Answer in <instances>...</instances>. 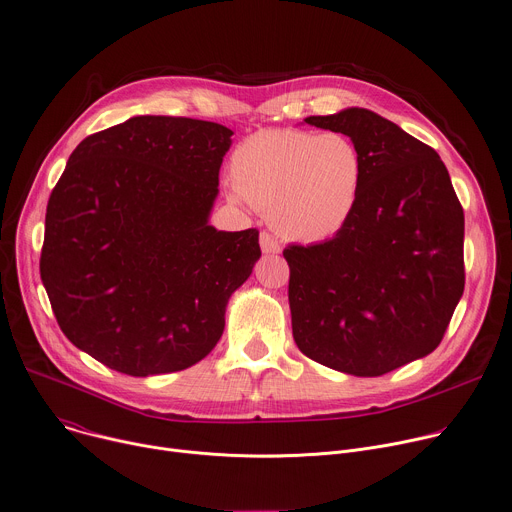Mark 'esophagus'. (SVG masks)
Segmentation results:
<instances>
[{
  "instance_id": "esophagus-1",
  "label": "esophagus",
  "mask_w": 512,
  "mask_h": 512,
  "mask_svg": "<svg viewBox=\"0 0 512 512\" xmlns=\"http://www.w3.org/2000/svg\"><path fill=\"white\" fill-rule=\"evenodd\" d=\"M259 245H261V251H263L265 255H275V253L282 251L280 243H277V239H273V237L269 235V232H261Z\"/></svg>"
}]
</instances>
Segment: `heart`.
I'll use <instances>...</instances> for the list:
<instances>
[{
    "label": "heart",
    "mask_w": 512,
    "mask_h": 512,
    "mask_svg": "<svg viewBox=\"0 0 512 512\" xmlns=\"http://www.w3.org/2000/svg\"><path fill=\"white\" fill-rule=\"evenodd\" d=\"M232 202L269 214L284 237L316 243L333 237L355 210L363 157L341 132L259 130L230 157Z\"/></svg>",
    "instance_id": "obj_1"
}]
</instances>
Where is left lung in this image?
<instances>
[{"label": "left lung", "mask_w": 512, "mask_h": 512, "mask_svg": "<svg viewBox=\"0 0 512 512\" xmlns=\"http://www.w3.org/2000/svg\"><path fill=\"white\" fill-rule=\"evenodd\" d=\"M347 134L363 157L343 228L290 245L288 300L298 349L331 369L376 378L441 343L463 294V208L435 149L365 108L308 116Z\"/></svg>", "instance_id": "1"}]
</instances>
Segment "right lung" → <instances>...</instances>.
Wrapping results in <instances>:
<instances>
[{
	"label": "right lung",
	"mask_w": 512,
	"mask_h": 512,
	"mask_svg": "<svg viewBox=\"0 0 512 512\" xmlns=\"http://www.w3.org/2000/svg\"><path fill=\"white\" fill-rule=\"evenodd\" d=\"M232 130L134 116L71 153L46 206L40 277L65 337L120 374L188 369L224 331L259 230L210 220Z\"/></svg>",
	"instance_id": "obj_1"
}]
</instances>
